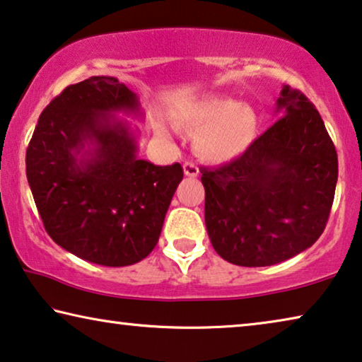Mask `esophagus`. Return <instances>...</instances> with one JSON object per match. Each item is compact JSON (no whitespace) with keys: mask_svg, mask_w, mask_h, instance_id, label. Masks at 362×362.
<instances>
[{"mask_svg":"<svg viewBox=\"0 0 362 362\" xmlns=\"http://www.w3.org/2000/svg\"><path fill=\"white\" fill-rule=\"evenodd\" d=\"M198 167L195 164L192 163H185L183 164V174H185L187 177H192V179H195V177L198 175Z\"/></svg>","mask_w":362,"mask_h":362,"instance_id":"obj_1","label":"esophagus"}]
</instances>
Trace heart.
Masks as SVG:
<instances>
[{"mask_svg": "<svg viewBox=\"0 0 362 362\" xmlns=\"http://www.w3.org/2000/svg\"><path fill=\"white\" fill-rule=\"evenodd\" d=\"M175 123L195 133V153L211 164L240 158L260 133V117L252 105L216 95L183 107L175 113Z\"/></svg>", "mask_w": 362, "mask_h": 362, "instance_id": "heart-1", "label": "heart"}]
</instances>
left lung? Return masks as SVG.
<instances>
[{
    "mask_svg": "<svg viewBox=\"0 0 362 362\" xmlns=\"http://www.w3.org/2000/svg\"><path fill=\"white\" fill-rule=\"evenodd\" d=\"M274 115L245 154L202 169L209 240L239 267H272L314 245L335 197L337 151L315 105L283 86Z\"/></svg>",
    "mask_w": 362,
    "mask_h": 362,
    "instance_id": "left-lung-1",
    "label": "left lung"
}]
</instances>
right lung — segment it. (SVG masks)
I'll use <instances>...</instances> for the list:
<instances>
[{
    "label": "right lung",
    "mask_w": 362,
    "mask_h": 362,
    "mask_svg": "<svg viewBox=\"0 0 362 362\" xmlns=\"http://www.w3.org/2000/svg\"><path fill=\"white\" fill-rule=\"evenodd\" d=\"M138 95L113 76L68 86L37 122L25 174L45 230L58 245L102 267H128L158 244L180 164L138 158Z\"/></svg>",
    "instance_id": "add662e5"
}]
</instances>
